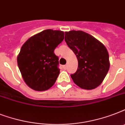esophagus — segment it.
Returning <instances> with one entry per match:
<instances>
[{"label": "esophagus", "instance_id": "esophagus-1", "mask_svg": "<svg viewBox=\"0 0 125 125\" xmlns=\"http://www.w3.org/2000/svg\"><path fill=\"white\" fill-rule=\"evenodd\" d=\"M63 68L65 70H66L67 69V65H63Z\"/></svg>", "mask_w": 125, "mask_h": 125}]
</instances>
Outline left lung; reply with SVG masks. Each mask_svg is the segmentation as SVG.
Instances as JSON below:
<instances>
[{
  "mask_svg": "<svg viewBox=\"0 0 125 125\" xmlns=\"http://www.w3.org/2000/svg\"><path fill=\"white\" fill-rule=\"evenodd\" d=\"M65 41L78 60L77 71L71 74L73 82L82 89L98 87L110 68L106 48L93 36L81 30L65 32Z\"/></svg>",
  "mask_w": 125,
  "mask_h": 125,
  "instance_id": "8db88e82",
  "label": "left lung"
}]
</instances>
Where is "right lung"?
Masks as SVG:
<instances>
[{"mask_svg": "<svg viewBox=\"0 0 125 125\" xmlns=\"http://www.w3.org/2000/svg\"><path fill=\"white\" fill-rule=\"evenodd\" d=\"M63 39V32L48 29L29 38L22 45L17 64L30 88L45 91L54 84L60 71L54 49Z\"/></svg>", "mask_w": 125, "mask_h": 125, "instance_id": "add662e5", "label": "right lung"}]
</instances>
